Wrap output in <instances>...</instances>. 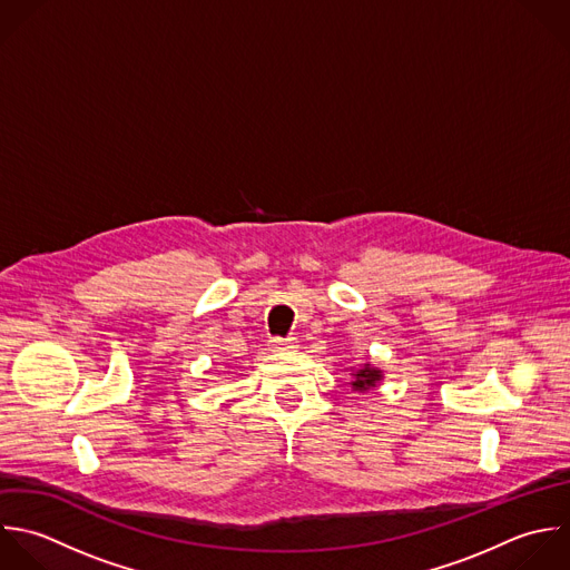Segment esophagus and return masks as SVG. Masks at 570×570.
Segmentation results:
<instances>
[{
    "instance_id": "1",
    "label": "esophagus",
    "mask_w": 570,
    "mask_h": 570,
    "mask_svg": "<svg viewBox=\"0 0 570 570\" xmlns=\"http://www.w3.org/2000/svg\"><path fill=\"white\" fill-rule=\"evenodd\" d=\"M271 348L273 351H295L297 348V340L295 337H273L271 340Z\"/></svg>"
}]
</instances>
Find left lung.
Instances as JSON below:
<instances>
[{
    "label": "left lung",
    "mask_w": 570,
    "mask_h": 570,
    "mask_svg": "<svg viewBox=\"0 0 570 570\" xmlns=\"http://www.w3.org/2000/svg\"><path fill=\"white\" fill-rule=\"evenodd\" d=\"M380 380H382V371L380 368H375V366H371V364H364V366H360L355 373H353V391H360V393H364V391H371V389H375L377 384H380Z\"/></svg>",
    "instance_id": "8db88e82"
}]
</instances>
